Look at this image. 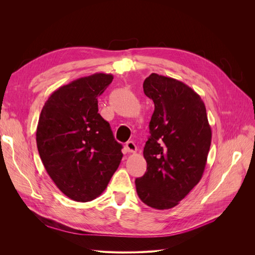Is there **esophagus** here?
Listing matches in <instances>:
<instances>
[{
	"mask_svg": "<svg viewBox=\"0 0 255 255\" xmlns=\"http://www.w3.org/2000/svg\"><path fill=\"white\" fill-rule=\"evenodd\" d=\"M126 149L128 153H135L137 151V146L133 141H128L126 143Z\"/></svg>",
	"mask_w": 255,
	"mask_h": 255,
	"instance_id": "34e87169",
	"label": "esophagus"
}]
</instances>
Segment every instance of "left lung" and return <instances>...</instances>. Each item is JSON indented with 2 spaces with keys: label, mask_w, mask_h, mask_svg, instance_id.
Wrapping results in <instances>:
<instances>
[{
  "label": "left lung",
  "mask_w": 255,
  "mask_h": 255,
  "mask_svg": "<svg viewBox=\"0 0 255 255\" xmlns=\"http://www.w3.org/2000/svg\"><path fill=\"white\" fill-rule=\"evenodd\" d=\"M143 92L154 112L143 148L146 171L135 180L136 191L148 206L169 210L201 180L212 129L201 97L183 82L152 73Z\"/></svg>",
  "instance_id": "1"
}]
</instances>
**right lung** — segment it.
Segmentation results:
<instances>
[{
	"label": "right lung",
	"instance_id": "1",
	"mask_svg": "<svg viewBox=\"0 0 255 255\" xmlns=\"http://www.w3.org/2000/svg\"><path fill=\"white\" fill-rule=\"evenodd\" d=\"M114 76L95 73L55 90L44 103L36 141L42 164L58 189L73 201L99 197L123 154L110 123L98 112V97Z\"/></svg>",
	"mask_w": 255,
	"mask_h": 255
}]
</instances>
